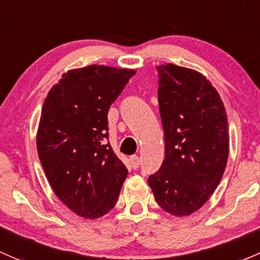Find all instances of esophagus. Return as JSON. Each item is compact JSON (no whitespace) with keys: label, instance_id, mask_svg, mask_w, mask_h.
Listing matches in <instances>:
<instances>
[{"label":"esophagus","instance_id":"1","mask_svg":"<svg viewBox=\"0 0 260 260\" xmlns=\"http://www.w3.org/2000/svg\"><path fill=\"white\" fill-rule=\"evenodd\" d=\"M129 162H131V166H132L133 169H137L139 167V157L138 155H131L129 157Z\"/></svg>","mask_w":260,"mask_h":260}]
</instances>
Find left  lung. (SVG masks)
Returning a JSON list of instances; mask_svg holds the SVG:
<instances>
[{"instance_id": "1", "label": "left lung", "mask_w": 260, "mask_h": 260, "mask_svg": "<svg viewBox=\"0 0 260 260\" xmlns=\"http://www.w3.org/2000/svg\"><path fill=\"white\" fill-rule=\"evenodd\" d=\"M157 71L166 158L148 184L160 208L184 217L201 208L222 179L228 118L217 89L202 73L172 63Z\"/></svg>"}]
</instances>
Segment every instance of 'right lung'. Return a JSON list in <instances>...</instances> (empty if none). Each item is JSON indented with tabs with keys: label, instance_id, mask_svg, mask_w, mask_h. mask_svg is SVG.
<instances>
[{
	"label": "right lung",
	"instance_id": "obj_1",
	"mask_svg": "<svg viewBox=\"0 0 260 260\" xmlns=\"http://www.w3.org/2000/svg\"><path fill=\"white\" fill-rule=\"evenodd\" d=\"M135 73L98 64L71 70L43 102L38 157L56 196L83 218L107 214L128 174L107 141V114Z\"/></svg>",
	"mask_w": 260,
	"mask_h": 260
}]
</instances>
